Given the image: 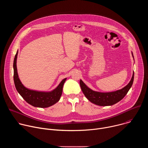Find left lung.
<instances>
[{
  "label": "left lung",
  "mask_w": 148,
  "mask_h": 148,
  "mask_svg": "<svg viewBox=\"0 0 148 148\" xmlns=\"http://www.w3.org/2000/svg\"><path fill=\"white\" fill-rule=\"evenodd\" d=\"M132 54L134 57L132 52ZM134 78V73H133L132 78L127 86L119 90L110 92H100L92 91L81 79L79 81V84L84 94L90 102L99 106H108L117 103L123 98L132 86Z\"/></svg>",
  "instance_id": "8db88e82"
}]
</instances>
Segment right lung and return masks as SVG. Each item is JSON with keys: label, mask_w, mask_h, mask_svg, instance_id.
<instances>
[{"label": "right lung", "mask_w": 148, "mask_h": 148, "mask_svg": "<svg viewBox=\"0 0 148 148\" xmlns=\"http://www.w3.org/2000/svg\"><path fill=\"white\" fill-rule=\"evenodd\" d=\"M17 53L18 50L13 61V79L16 88L20 95L27 103L35 107L47 108L57 102L61 96L63 85L67 78L63 79L58 87L51 92H40L26 88L21 82L18 76L16 67Z\"/></svg>", "instance_id": "right-lung-1"}]
</instances>
